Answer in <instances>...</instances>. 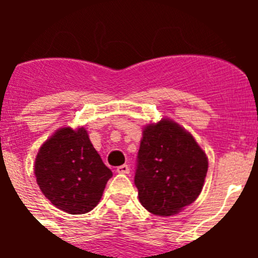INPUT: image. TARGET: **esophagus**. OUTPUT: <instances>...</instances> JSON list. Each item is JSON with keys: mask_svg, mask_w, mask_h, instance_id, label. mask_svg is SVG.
Returning a JSON list of instances; mask_svg holds the SVG:
<instances>
[{"mask_svg": "<svg viewBox=\"0 0 258 258\" xmlns=\"http://www.w3.org/2000/svg\"><path fill=\"white\" fill-rule=\"evenodd\" d=\"M116 172L120 173V174H127V173L131 172V168L126 165V164H124V165H120L116 168Z\"/></svg>", "mask_w": 258, "mask_h": 258, "instance_id": "obj_1", "label": "esophagus"}]
</instances>
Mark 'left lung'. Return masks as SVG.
Masks as SVG:
<instances>
[{
  "label": "left lung",
  "instance_id": "obj_1",
  "mask_svg": "<svg viewBox=\"0 0 258 258\" xmlns=\"http://www.w3.org/2000/svg\"><path fill=\"white\" fill-rule=\"evenodd\" d=\"M208 159L179 125L161 120L143 131L134 183L143 207L156 216H172L202 192Z\"/></svg>",
  "mask_w": 258,
  "mask_h": 258
}]
</instances>
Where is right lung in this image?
Instances as JSON below:
<instances>
[{"mask_svg":"<svg viewBox=\"0 0 258 258\" xmlns=\"http://www.w3.org/2000/svg\"><path fill=\"white\" fill-rule=\"evenodd\" d=\"M35 175L51 204L70 214L92 211L112 172L95 151L84 127H61L41 146Z\"/></svg>","mask_w":258,"mask_h":258,"instance_id":"add662e5","label":"right lung"}]
</instances>
